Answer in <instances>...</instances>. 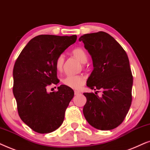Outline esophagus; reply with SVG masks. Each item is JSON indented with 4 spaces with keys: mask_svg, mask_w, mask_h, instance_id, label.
Instances as JSON below:
<instances>
[{
    "mask_svg": "<svg viewBox=\"0 0 150 150\" xmlns=\"http://www.w3.org/2000/svg\"><path fill=\"white\" fill-rule=\"evenodd\" d=\"M74 93H75V95H78L81 93H80V91H74Z\"/></svg>",
    "mask_w": 150,
    "mask_h": 150,
    "instance_id": "34e87169",
    "label": "esophagus"
}]
</instances>
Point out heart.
<instances>
[{
	"label": "heart",
	"instance_id": "1",
	"mask_svg": "<svg viewBox=\"0 0 150 150\" xmlns=\"http://www.w3.org/2000/svg\"><path fill=\"white\" fill-rule=\"evenodd\" d=\"M72 54L78 59L81 63H85L87 61V55L84 50L81 48L77 47L72 51ZM64 63V55L61 54L57 56L55 62V69L57 71L60 72L63 69ZM63 84L66 86L73 89H79L85 83V77L81 75H67L62 79Z\"/></svg>",
	"mask_w": 150,
	"mask_h": 150
}]
</instances>
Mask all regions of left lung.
Returning <instances> with one entry per match:
<instances>
[{
  "mask_svg": "<svg viewBox=\"0 0 150 150\" xmlns=\"http://www.w3.org/2000/svg\"><path fill=\"white\" fill-rule=\"evenodd\" d=\"M79 40L84 44L93 62L87 86L103 91L101 97L96 92L83 93L87 99L83 115L96 129H115L125 119L132 100L133 77L128 57L123 47L105 32L87 33Z\"/></svg>",
  "mask_w": 150,
  "mask_h": 150,
  "instance_id": "8db88e82",
  "label": "left lung"
}]
</instances>
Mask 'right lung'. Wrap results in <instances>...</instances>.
Returning <instances> with one entry per match:
<instances>
[{
  "label": "right lung",
  "instance_id": "obj_1",
  "mask_svg": "<svg viewBox=\"0 0 150 150\" xmlns=\"http://www.w3.org/2000/svg\"><path fill=\"white\" fill-rule=\"evenodd\" d=\"M76 40V35H38L28 42L16 61L13 93L18 112L22 121L38 133L55 131L64 119L73 90L64 85L52 93L47 90L59 81L55 67L57 56Z\"/></svg>",
  "mask_w": 150,
  "mask_h": 150
}]
</instances>
